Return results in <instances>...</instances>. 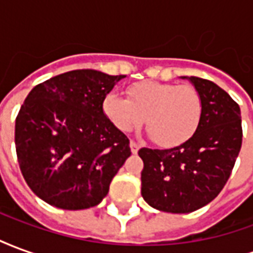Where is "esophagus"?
Segmentation results:
<instances>
[{
  "mask_svg": "<svg viewBox=\"0 0 253 253\" xmlns=\"http://www.w3.org/2000/svg\"><path fill=\"white\" fill-rule=\"evenodd\" d=\"M130 148H131L132 153L135 154V153H138V150H139V145H138L137 142L131 141V142H130Z\"/></svg>",
  "mask_w": 253,
  "mask_h": 253,
  "instance_id": "esophagus-1",
  "label": "esophagus"
}]
</instances>
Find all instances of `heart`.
I'll use <instances>...</instances> for the list:
<instances>
[{
	"instance_id": "b5f03b06",
	"label": "heart",
	"mask_w": 253,
	"mask_h": 253,
	"mask_svg": "<svg viewBox=\"0 0 253 253\" xmlns=\"http://www.w3.org/2000/svg\"><path fill=\"white\" fill-rule=\"evenodd\" d=\"M127 94L110 92L103 100L105 116L121 131H131L146 119L154 142L172 148L187 142L201 125L203 99L192 85L142 81L130 85Z\"/></svg>"
}]
</instances>
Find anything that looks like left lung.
Segmentation results:
<instances>
[{
    "mask_svg": "<svg viewBox=\"0 0 253 253\" xmlns=\"http://www.w3.org/2000/svg\"><path fill=\"white\" fill-rule=\"evenodd\" d=\"M186 78V77H184ZM203 99V116L187 142L172 149H139L141 194L167 212H191L226 184L243 142L239 104L210 80L190 77Z\"/></svg>",
    "mask_w": 253,
    "mask_h": 253,
    "instance_id": "left-lung-1",
    "label": "left lung"
}]
</instances>
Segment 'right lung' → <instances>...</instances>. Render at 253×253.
<instances>
[{"mask_svg": "<svg viewBox=\"0 0 253 253\" xmlns=\"http://www.w3.org/2000/svg\"><path fill=\"white\" fill-rule=\"evenodd\" d=\"M80 69L38 84L20 108L14 143L20 170L41 199L65 210L103 201L127 157L130 141L103 111L116 81Z\"/></svg>", "mask_w": 253, "mask_h": 253, "instance_id": "add662e5", "label": "right lung"}]
</instances>
